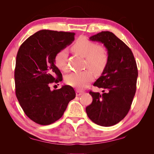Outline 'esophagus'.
Masks as SVG:
<instances>
[{"label": "esophagus", "instance_id": "34e87169", "mask_svg": "<svg viewBox=\"0 0 154 154\" xmlns=\"http://www.w3.org/2000/svg\"><path fill=\"white\" fill-rule=\"evenodd\" d=\"M76 96H80L82 94H83V93H84V91H79V90H77L76 91Z\"/></svg>", "mask_w": 154, "mask_h": 154}]
</instances>
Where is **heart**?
Wrapping results in <instances>:
<instances>
[{
  "mask_svg": "<svg viewBox=\"0 0 154 154\" xmlns=\"http://www.w3.org/2000/svg\"><path fill=\"white\" fill-rule=\"evenodd\" d=\"M72 49L74 53L85 58V66L97 74L103 72L108 63L109 56L106 49L103 46L97 45L85 37H80L72 46ZM67 58L68 51L66 49H61L55 55V64L61 71L67 70ZM91 70L69 74L66 78V82L78 89H83L94 79Z\"/></svg>",
  "mask_w": 154,
  "mask_h": 154,
  "instance_id": "b5f03b06",
  "label": "heart"
}]
</instances>
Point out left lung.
I'll list each match as a JSON object with an SVG mask.
<instances>
[{
	"label": "left lung",
	"instance_id": "1",
	"mask_svg": "<svg viewBox=\"0 0 154 154\" xmlns=\"http://www.w3.org/2000/svg\"><path fill=\"white\" fill-rule=\"evenodd\" d=\"M102 43L107 50L109 60L101 76L93 84L106 90L89 92L92 103L86 107L88 117L94 123L110 127L121 122L131 106L136 91L138 71L132 51L110 31H101L89 38Z\"/></svg>",
	"mask_w": 154,
	"mask_h": 154
}]
</instances>
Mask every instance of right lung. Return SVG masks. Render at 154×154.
<instances>
[{"label":"right lung","instance_id":"obj_1","mask_svg":"<svg viewBox=\"0 0 154 154\" xmlns=\"http://www.w3.org/2000/svg\"><path fill=\"white\" fill-rule=\"evenodd\" d=\"M75 33L40 30L20 45L15 69V92L26 116L42 125L53 123L63 116L76 96L74 88L63 85L51 91V83L62 80L55 66V55L71 44Z\"/></svg>","mask_w":154,"mask_h":154}]
</instances>
